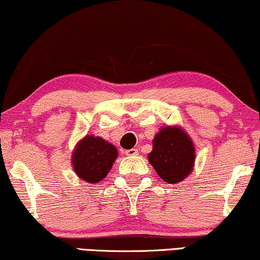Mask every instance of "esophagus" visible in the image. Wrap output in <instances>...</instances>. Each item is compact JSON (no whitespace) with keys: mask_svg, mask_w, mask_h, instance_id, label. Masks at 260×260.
<instances>
[{"mask_svg":"<svg viewBox=\"0 0 260 260\" xmlns=\"http://www.w3.org/2000/svg\"><path fill=\"white\" fill-rule=\"evenodd\" d=\"M124 153H126L127 156L133 157V156H137V154L139 153V152H138V150H137V149H129V150H127L126 152H124Z\"/></svg>","mask_w":260,"mask_h":260,"instance_id":"34e87169","label":"esophagus"}]
</instances>
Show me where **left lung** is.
Here are the masks:
<instances>
[{
	"instance_id": "obj_1",
	"label": "left lung",
	"mask_w": 260,
	"mask_h": 260,
	"mask_svg": "<svg viewBox=\"0 0 260 260\" xmlns=\"http://www.w3.org/2000/svg\"><path fill=\"white\" fill-rule=\"evenodd\" d=\"M147 158L163 181L176 183L186 179L194 167V145L181 127L167 126L154 136Z\"/></svg>"
}]
</instances>
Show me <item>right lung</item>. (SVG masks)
Returning a JSON list of instances; mask_svg holds the SVG:
<instances>
[{"label":"right lung","mask_w":260,"mask_h":260,"mask_svg":"<svg viewBox=\"0 0 260 260\" xmlns=\"http://www.w3.org/2000/svg\"><path fill=\"white\" fill-rule=\"evenodd\" d=\"M117 154L113 144L100 137L86 136L77 144L72 154L73 169L84 181L97 183L108 175Z\"/></svg>","instance_id":"right-lung-1"}]
</instances>
